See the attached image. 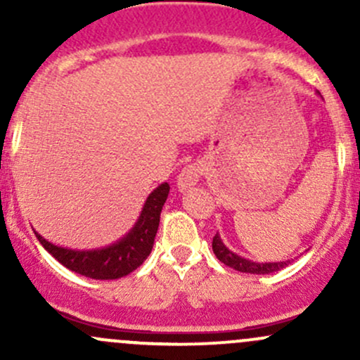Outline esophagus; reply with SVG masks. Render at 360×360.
<instances>
[{
  "label": "esophagus",
  "mask_w": 360,
  "mask_h": 360,
  "mask_svg": "<svg viewBox=\"0 0 360 360\" xmlns=\"http://www.w3.org/2000/svg\"><path fill=\"white\" fill-rule=\"evenodd\" d=\"M202 174H203V167L200 163H190V165L184 167V169L179 172V176H177V188H179L181 191H186L190 190V188L197 186Z\"/></svg>",
  "instance_id": "obj_1"
}]
</instances>
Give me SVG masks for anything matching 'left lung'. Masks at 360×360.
<instances>
[{"label":"left lung","instance_id":"1","mask_svg":"<svg viewBox=\"0 0 360 360\" xmlns=\"http://www.w3.org/2000/svg\"><path fill=\"white\" fill-rule=\"evenodd\" d=\"M212 250L221 263L233 268V270L242 271V274H256V275L274 274V271L282 270V268H285L289 263H291V261H278V263H256V261L245 259V257L238 256V254H235L233 250L228 249L217 233L216 237L212 238Z\"/></svg>","mask_w":360,"mask_h":360}]
</instances>
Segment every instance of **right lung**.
<instances>
[{"label": "right lung", "instance_id": "add662e5", "mask_svg": "<svg viewBox=\"0 0 360 360\" xmlns=\"http://www.w3.org/2000/svg\"><path fill=\"white\" fill-rule=\"evenodd\" d=\"M169 184L163 183L157 190L151 191L132 230L122 240L110 245V248L72 250L50 244L38 233H36V237H38L39 244L49 250L60 264H64L75 274L85 275V277L96 278V281L122 278L136 268H139L144 263V259L150 256L158 231L160 212H162L163 203L169 197Z\"/></svg>", "mask_w": 360, "mask_h": 360}]
</instances>
